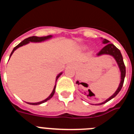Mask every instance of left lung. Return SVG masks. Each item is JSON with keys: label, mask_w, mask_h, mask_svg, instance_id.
<instances>
[{"label": "left lung", "mask_w": 134, "mask_h": 134, "mask_svg": "<svg viewBox=\"0 0 134 134\" xmlns=\"http://www.w3.org/2000/svg\"><path fill=\"white\" fill-rule=\"evenodd\" d=\"M102 43L103 44H105V46L97 54V56H100L102 55H110L111 56H113L114 58V59L115 60L116 62L118 64V66H119V68L121 72V81L120 83H119V86H118L117 91L115 92L114 94L113 95H111L109 99H107V100H105L104 102L101 103L96 104V105H102V104L108 102L109 100H110L111 99H112L113 98H114L118 93H119V91H121V88H122L123 85H124V79H125V66L124 64V60H123V57L121 54V52L119 51V49L118 48H117L113 43H110V41L109 40H106V39H102Z\"/></svg>", "instance_id": "left-lung-1"}]
</instances>
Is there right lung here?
Returning a JSON list of instances; mask_svg holds the SVG:
<instances>
[{"label":"right lung","mask_w":134,"mask_h":134,"mask_svg":"<svg viewBox=\"0 0 134 134\" xmlns=\"http://www.w3.org/2000/svg\"><path fill=\"white\" fill-rule=\"evenodd\" d=\"M52 35H48V36H45V37H37V36H32V37H28V38L25 39V40H24L23 41H22L21 42V43H19V44H18L17 46H16V47H15L14 48V49H13V51H12L11 54H10V56L12 55V54H13V52H15V50H16L17 48H20V47H21V46H24V45H26L27 44V43H29V42H35V43H39V42H42V41H46V40H49V39L52 38ZM62 74V72H60V74H58V75L57 76H56V79H55V82H56L57 80H58V79L59 77L60 76V75ZM55 86H56V85H55V86H54V89H53L52 92V93L50 94V95L48 97L47 99H46L45 100H42V101H40V102H37V103H27L28 104H29V105H40V104L41 103H43L46 102L47 100H49V99H51V98L53 96H54V93H55Z\"/></svg>","instance_id":"add662e5"}]
</instances>
